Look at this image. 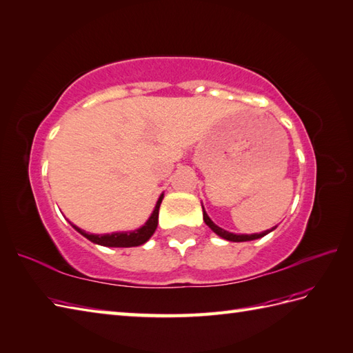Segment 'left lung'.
<instances>
[{
	"instance_id": "1",
	"label": "left lung",
	"mask_w": 353,
	"mask_h": 353,
	"mask_svg": "<svg viewBox=\"0 0 353 353\" xmlns=\"http://www.w3.org/2000/svg\"><path fill=\"white\" fill-rule=\"evenodd\" d=\"M202 208H203V206H202ZM203 220H205L206 225H209V228H211V230H212L214 233H216L218 236L223 237V239H225V241H230V242H246V241H255V239H260V237H263V236H265V234H269L270 232H273V230H274V227H273L272 230H265V232H263V233H254V234H234V233H230V232L224 230V228H221V227H218V225L211 220V218L208 216V214L205 212V209H203Z\"/></svg>"
}]
</instances>
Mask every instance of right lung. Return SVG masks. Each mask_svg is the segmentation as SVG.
<instances>
[{
  "label": "right lung",
  "instance_id": "obj_1",
  "mask_svg": "<svg viewBox=\"0 0 353 353\" xmlns=\"http://www.w3.org/2000/svg\"><path fill=\"white\" fill-rule=\"evenodd\" d=\"M161 199H163V194H161L157 200L156 208L153 214L150 215L147 223L139 227L138 230L133 232H119V233H111V234H92V233H85L81 228L77 225L71 224L75 230H77L80 234H83L85 239H89L93 243H98L102 246H110V248H130V246H139L142 243H145L157 228L159 223V208L161 203Z\"/></svg>",
  "mask_w": 353,
  "mask_h": 353
}]
</instances>
